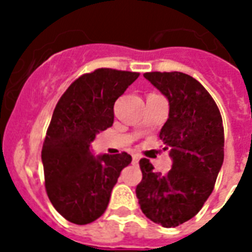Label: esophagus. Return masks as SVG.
Instances as JSON below:
<instances>
[{
	"label": "esophagus",
	"mask_w": 252,
	"mask_h": 252,
	"mask_svg": "<svg viewBox=\"0 0 252 252\" xmlns=\"http://www.w3.org/2000/svg\"><path fill=\"white\" fill-rule=\"evenodd\" d=\"M138 161H140V156H137V154H133V156H132V162H133V165H137Z\"/></svg>",
	"instance_id": "obj_1"
}]
</instances>
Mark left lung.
<instances>
[{
	"mask_svg": "<svg viewBox=\"0 0 252 252\" xmlns=\"http://www.w3.org/2000/svg\"><path fill=\"white\" fill-rule=\"evenodd\" d=\"M168 99L170 112L159 138L170 148L171 170L162 175L142 158L136 187L142 213L163 227H175L199 213L215 188L223 162L222 118L199 81L180 72L144 74Z\"/></svg>",
	"mask_w": 252,
	"mask_h": 252,
	"instance_id": "left-lung-1",
	"label": "left lung"
}]
</instances>
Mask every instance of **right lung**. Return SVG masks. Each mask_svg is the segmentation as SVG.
Masks as SVG:
<instances>
[{
  "label": "right lung",
  "instance_id": "obj_1",
  "mask_svg": "<svg viewBox=\"0 0 252 252\" xmlns=\"http://www.w3.org/2000/svg\"><path fill=\"white\" fill-rule=\"evenodd\" d=\"M140 73L100 68L78 77L61 95L45 134L41 161L45 191L65 220L86 225L104 213L126 152L95 158L90 142L114 123V104Z\"/></svg>",
  "mask_w": 252,
  "mask_h": 252
}]
</instances>
